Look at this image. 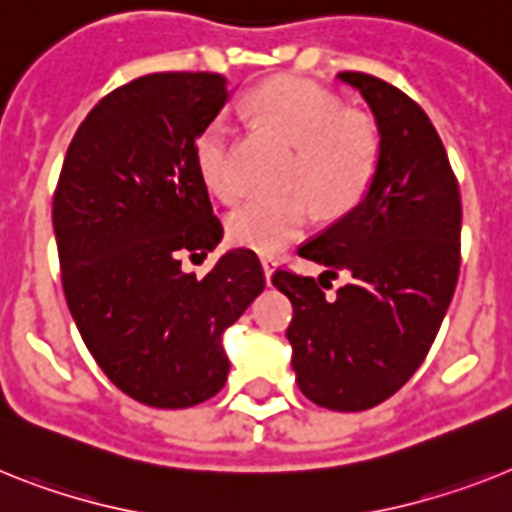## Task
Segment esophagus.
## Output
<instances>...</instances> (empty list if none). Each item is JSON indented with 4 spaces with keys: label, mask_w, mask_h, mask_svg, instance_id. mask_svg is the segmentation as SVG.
Returning <instances> with one entry per match:
<instances>
[{
    "label": "esophagus",
    "mask_w": 512,
    "mask_h": 512,
    "mask_svg": "<svg viewBox=\"0 0 512 512\" xmlns=\"http://www.w3.org/2000/svg\"><path fill=\"white\" fill-rule=\"evenodd\" d=\"M260 263H263L265 281H268V286H270V278H273V268H276V260H273V257H263Z\"/></svg>",
    "instance_id": "34e87169"
}]
</instances>
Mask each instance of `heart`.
Instances as JSON below:
<instances>
[{
	"instance_id": "b5f03b06",
	"label": "heart",
	"mask_w": 512,
	"mask_h": 512,
	"mask_svg": "<svg viewBox=\"0 0 512 512\" xmlns=\"http://www.w3.org/2000/svg\"><path fill=\"white\" fill-rule=\"evenodd\" d=\"M252 106L270 130L299 148L291 184L312 192L325 210H346L364 195L377 166L375 132L346 117L330 90L302 77H278L257 90ZM195 163L218 200L236 203L244 195L234 124L226 117L210 119L197 135ZM309 192L249 200L226 221L231 244L270 255L294 242L315 221Z\"/></svg>"
}]
</instances>
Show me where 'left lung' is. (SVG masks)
I'll return each mask as SVG.
<instances>
[{"label":"left lung","instance_id":"left-lung-1","mask_svg":"<svg viewBox=\"0 0 512 512\" xmlns=\"http://www.w3.org/2000/svg\"><path fill=\"white\" fill-rule=\"evenodd\" d=\"M362 93L377 132L375 174L354 210L299 247L322 277L350 283L325 300L315 278L278 270L294 304L286 330L296 385L330 411H364L409 382L435 341L461 268V192L422 106L364 72H338Z\"/></svg>","mask_w":512,"mask_h":512}]
</instances>
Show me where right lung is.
Here are the masks:
<instances>
[{
  "label": "right lung",
  "instance_id": "right-lung-1",
  "mask_svg": "<svg viewBox=\"0 0 512 512\" xmlns=\"http://www.w3.org/2000/svg\"><path fill=\"white\" fill-rule=\"evenodd\" d=\"M229 101L213 72H153L90 109L54 195L62 286L85 346L122 393L153 409L208 401L229 377L223 333L265 289L252 249L205 278L182 257L223 239L195 140Z\"/></svg>",
  "mask_w": 512,
  "mask_h": 512
}]
</instances>
